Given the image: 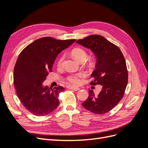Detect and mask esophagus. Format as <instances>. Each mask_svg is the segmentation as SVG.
I'll list each match as a JSON object with an SVG mask.
<instances>
[{
    "label": "esophagus",
    "instance_id": "obj_1",
    "mask_svg": "<svg viewBox=\"0 0 148 148\" xmlns=\"http://www.w3.org/2000/svg\"><path fill=\"white\" fill-rule=\"evenodd\" d=\"M67 88L70 89H73V90L76 91L79 90V88H78V87H74V86H67Z\"/></svg>",
    "mask_w": 148,
    "mask_h": 148
}]
</instances>
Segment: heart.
<instances>
[{"label":"heart","instance_id":"1","mask_svg":"<svg viewBox=\"0 0 148 148\" xmlns=\"http://www.w3.org/2000/svg\"><path fill=\"white\" fill-rule=\"evenodd\" d=\"M71 53L76 59L81 62L84 60L87 56V53L84 49L82 48H75L71 52ZM65 59V55L62 56L57 62V66H61L63 64V62ZM86 77V73L84 72H79L76 73H71L66 77V80L70 84L77 86L82 83V78Z\"/></svg>","mask_w":148,"mask_h":148}]
</instances>
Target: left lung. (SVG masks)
Returning a JSON list of instances; mask_svg holds the SVG:
<instances>
[{"label":"left lung","mask_w":148,"mask_h":148,"mask_svg":"<svg viewBox=\"0 0 148 148\" xmlns=\"http://www.w3.org/2000/svg\"><path fill=\"white\" fill-rule=\"evenodd\" d=\"M88 48L97 58L95 70L91 74V85H102L95 95L89 90V96L82 106L96 114L108 112L122 99L128 83L126 62L120 49L101 35L89 36L76 42Z\"/></svg>","instance_id":"8db88e82"}]
</instances>
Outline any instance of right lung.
<instances>
[{"instance_id": "add662e5", "label": "right lung", "mask_w": 148, "mask_h": 148, "mask_svg": "<svg viewBox=\"0 0 148 148\" xmlns=\"http://www.w3.org/2000/svg\"><path fill=\"white\" fill-rule=\"evenodd\" d=\"M75 39L57 40L44 37L36 40L21 52L14 67L13 82L18 97L31 114L44 116L59 105V93L64 88L43 86L59 53Z\"/></svg>"}]
</instances>
